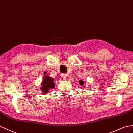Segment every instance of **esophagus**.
I'll return each instance as SVG.
<instances>
[{
	"mask_svg": "<svg viewBox=\"0 0 133 133\" xmlns=\"http://www.w3.org/2000/svg\"><path fill=\"white\" fill-rule=\"evenodd\" d=\"M67 75L65 74H62V78H63V80H66L67 79Z\"/></svg>",
	"mask_w": 133,
	"mask_h": 133,
	"instance_id": "1",
	"label": "esophagus"
}]
</instances>
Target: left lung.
<instances>
[{
    "label": "left lung",
    "mask_w": 133,
    "mask_h": 133,
    "mask_svg": "<svg viewBox=\"0 0 133 133\" xmlns=\"http://www.w3.org/2000/svg\"><path fill=\"white\" fill-rule=\"evenodd\" d=\"M79 84H80V85H82V86H83L84 85V83H85V82H84V81H83V80H80V81H79Z\"/></svg>",
    "instance_id": "1"
}]
</instances>
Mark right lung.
<instances>
[{"label": "right lung", "mask_w": 133, "mask_h": 133, "mask_svg": "<svg viewBox=\"0 0 133 133\" xmlns=\"http://www.w3.org/2000/svg\"><path fill=\"white\" fill-rule=\"evenodd\" d=\"M46 74H47L46 72H44V76L43 77V80L41 83V87L40 88L44 94H48L50 89L54 88L55 87L54 79L46 75Z\"/></svg>", "instance_id": "right-lung-1"}]
</instances>
